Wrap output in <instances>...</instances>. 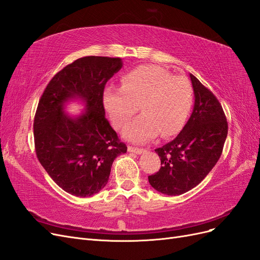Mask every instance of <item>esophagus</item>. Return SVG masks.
<instances>
[{
	"instance_id": "esophagus-1",
	"label": "esophagus",
	"mask_w": 260,
	"mask_h": 260,
	"mask_svg": "<svg viewBox=\"0 0 260 260\" xmlns=\"http://www.w3.org/2000/svg\"><path fill=\"white\" fill-rule=\"evenodd\" d=\"M128 151L133 152V153H136V154H141L142 152H145V149L142 148H136V147H133V146H128Z\"/></svg>"
}]
</instances>
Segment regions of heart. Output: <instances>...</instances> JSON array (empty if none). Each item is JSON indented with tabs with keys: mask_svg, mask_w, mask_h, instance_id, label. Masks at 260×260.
<instances>
[{
	"mask_svg": "<svg viewBox=\"0 0 260 260\" xmlns=\"http://www.w3.org/2000/svg\"><path fill=\"white\" fill-rule=\"evenodd\" d=\"M104 106L116 128H123L137 111L141 114L124 129L123 137L146 142L161 133L177 134L193 105V87L185 77H174L160 67L141 66L123 75L121 88L108 87Z\"/></svg>",
	"mask_w": 260,
	"mask_h": 260,
	"instance_id": "obj_1",
	"label": "heart"
}]
</instances>
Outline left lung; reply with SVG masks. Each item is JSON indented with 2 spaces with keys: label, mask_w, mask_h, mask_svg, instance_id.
<instances>
[{
  "label": "left lung",
  "mask_w": 260,
  "mask_h": 260,
  "mask_svg": "<svg viewBox=\"0 0 260 260\" xmlns=\"http://www.w3.org/2000/svg\"><path fill=\"white\" fill-rule=\"evenodd\" d=\"M194 106L177 137L155 149L161 169L149 183L166 196H179L198 186L218 162L228 134V123L218 99L193 74H189Z\"/></svg>",
  "instance_id": "8db88e82"
}]
</instances>
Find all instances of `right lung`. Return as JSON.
I'll return each mask as SVG.
<instances>
[{"label":"right lung","instance_id":"obj_1","mask_svg":"<svg viewBox=\"0 0 260 260\" xmlns=\"http://www.w3.org/2000/svg\"><path fill=\"white\" fill-rule=\"evenodd\" d=\"M121 58L86 56L68 64L49 81L33 124L36 152L51 178L68 193L86 198L105 188L115 157L126 153L105 116L106 83L120 71ZM79 99L86 109L65 112Z\"/></svg>","mask_w":260,"mask_h":260}]
</instances>
